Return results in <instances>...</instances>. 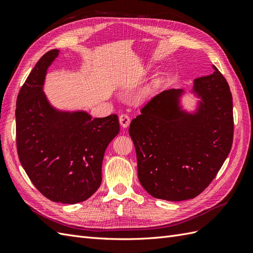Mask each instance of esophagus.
<instances>
[{
    "label": "esophagus",
    "mask_w": 253,
    "mask_h": 253,
    "mask_svg": "<svg viewBox=\"0 0 253 253\" xmlns=\"http://www.w3.org/2000/svg\"><path fill=\"white\" fill-rule=\"evenodd\" d=\"M119 122H120L121 126L126 128V127L128 126L129 122H131V119H129L128 115H126V114H121L120 116H119Z\"/></svg>",
    "instance_id": "1"
}]
</instances>
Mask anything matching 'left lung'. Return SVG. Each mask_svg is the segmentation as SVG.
I'll return each instance as SVG.
<instances>
[{
    "mask_svg": "<svg viewBox=\"0 0 253 253\" xmlns=\"http://www.w3.org/2000/svg\"><path fill=\"white\" fill-rule=\"evenodd\" d=\"M214 73L194 80L201 98L195 113L182 111V89L153 97L129 125L138 178L153 197L180 202L200 195L215 177L233 142V103L225 77Z\"/></svg>",
    "mask_w": 253,
    "mask_h": 253,
    "instance_id": "8db88e82",
    "label": "left lung"
}]
</instances>
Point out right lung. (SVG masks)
Wrapping results in <instances>:
<instances>
[{"label": "right lung", "mask_w": 253, "mask_h": 253, "mask_svg": "<svg viewBox=\"0 0 253 253\" xmlns=\"http://www.w3.org/2000/svg\"><path fill=\"white\" fill-rule=\"evenodd\" d=\"M59 55L38 61L17 98V150L34 186L51 202L78 204L101 185L104 152L120 129L118 116L91 118L86 112H61L43 91L48 66Z\"/></svg>", "instance_id": "obj_1"}]
</instances>
